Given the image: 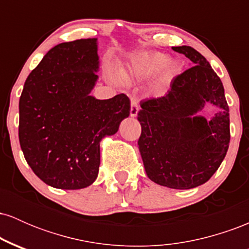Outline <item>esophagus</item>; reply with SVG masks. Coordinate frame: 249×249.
Listing matches in <instances>:
<instances>
[{"mask_svg":"<svg viewBox=\"0 0 249 249\" xmlns=\"http://www.w3.org/2000/svg\"><path fill=\"white\" fill-rule=\"evenodd\" d=\"M139 111V101L136 97H132L131 98V108H130V115L131 117H136L138 115Z\"/></svg>","mask_w":249,"mask_h":249,"instance_id":"esophagus-1","label":"esophagus"}]
</instances>
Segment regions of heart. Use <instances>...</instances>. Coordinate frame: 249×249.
I'll list each match as a JSON object with an SVG mask.
<instances>
[{
	"instance_id": "heart-1",
	"label": "heart",
	"mask_w": 249,
	"mask_h": 249,
	"mask_svg": "<svg viewBox=\"0 0 249 249\" xmlns=\"http://www.w3.org/2000/svg\"><path fill=\"white\" fill-rule=\"evenodd\" d=\"M176 73L177 64L173 59L165 58V56L158 51L145 53L134 57L126 71H124V76L141 81L156 75V82L159 85L170 84Z\"/></svg>"
}]
</instances>
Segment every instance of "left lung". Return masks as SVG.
Segmentation results:
<instances>
[{"mask_svg": "<svg viewBox=\"0 0 249 249\" xmlns=\"http://www.w3.org/2000/svg\"><path fill=\"white\" fill-rule=\"evenodd\" d=\"M193 67L176 76L167 93L141 102L139 152L156 184L188 190L215 173L230 146V108L224 85L207 59L193 48L173 47ZM206 102L222 107L207 122L196 112Z\"/></svg>", "mask_w": 249, "mask_h": 249, "instance_id": "obj_1", "label": "left lung"}]
</instances>
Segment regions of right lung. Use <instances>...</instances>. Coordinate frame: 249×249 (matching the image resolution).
Here are the masks:
<instances>
[{"instance_id":"1","label":"right lung","mask_w":249,"mask_h":249,"mask_svg":"<svg viewBox=\"0 0 249 249\" xmlns=\"http://www.w3.org/2000/svg\"><path fill=\"white\" fill-rule=\"evenodd\" d=\"M97 69V39H76L48 51L24 83L19 145L34 173L49 186L79 190L92 184L99 142L130 115L124 93L104 101L90 96Z\"/></svg>"}]
</instances>
